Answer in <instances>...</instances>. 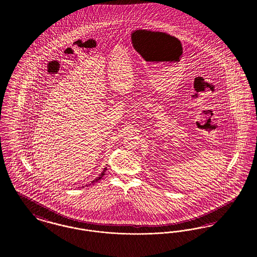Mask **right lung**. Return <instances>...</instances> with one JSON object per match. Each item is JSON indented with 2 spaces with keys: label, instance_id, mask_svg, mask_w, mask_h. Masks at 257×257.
Segmentation results:
<instances>
[{
  "label": "right lung",
  "instance_id": "1",
  "mask_svg": "<svg viewBox=\"0 0 257 257\" xmlns=\"http://www.w3.org/2000/svg\"><path fill=\"white\" fill-rule=\"evenodd\" d=\"M106 170H107V167L106 168H104V170H103V171L100 173V175L98 176V177H96L94 180H92V182L90 184H88V185H86V186H89V185H91V184H94L95 182H98L102 177H103V175H105V172H106Z\"/></svg>",
  "mask_w": 257,
  "mask_h": 257
}]
</instances>
